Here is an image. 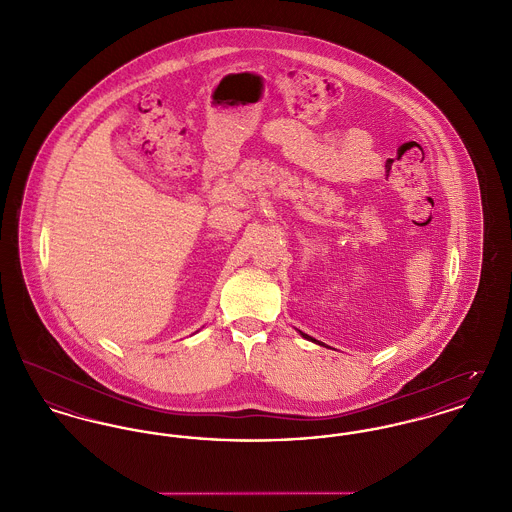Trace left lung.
Masks as SVG:
<instances>
[{"mask_svg": "<svg viewBox=\"0 0 512 512\" xmlns=\"http://www.w3.org/2000/svg\"><path fill=\"white\" fill-rule=\"evenodd\" d=\"M301 334H303V332H301ZM303 336H305L307 340H313V342H315V338H311V336H307V334H303Z\"/></svg>", "mask_w": 512, "mask_h": 512, "instance_id": "obj_1", "label": "left lung"}]
</instances>
